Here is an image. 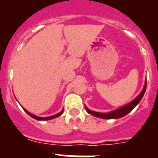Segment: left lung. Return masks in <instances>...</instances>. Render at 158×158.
I'll return each instance as SVG.
<instances>
[{
  "label": "left lung",
  "instance_id": "left-lung-1",
  "mask_svg": "<svg viewBox=\"0 0 158 158\" xmlns=\"http://www.w3.org/2000/svg\"><path fill=\"white\" fill-rule=\"evenodd\" d=\"M147 87V81H145V83H144L143 89L142 90L141 93L139 94V96H137L136 98L134 99V101H131L130 103H129L128 105L123 106V107H120V108L117 109L115 110H113L110 112V113H100V112H96V111L90 110L89 109L85 106V110L87 111L88 113L92 114V115L96 116V117H98V118H108V119H110V118H121V117H123L125 116L126 114L130 112V111L133 110V109L135 107V106L138 105V104L140 102V101L143 98L144 93H145V90H146Z\"/></svg>",
  "mask_w": 158,
  "mask_h": 158
}]
</instances>
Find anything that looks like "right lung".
<instances>
[{
	"instance_id": "obj_1",
	"label": "right lung",
	"mask_w": 158,
	"mask_h": 158,
	"mask_svg": "<svg viewBox=\"0 0 158 158\" xmlns=\"http://www.w3.org/2000/svg\"><path fill=\"white\" fill-rule=\"evenodd\" d=\"M24 111H25V112H26V113L28 114H29V116H31L32 118H35V119H37V120H49V119L54 118H56V117H58V116H60V115H61V114H62V113H63V110H62L61 111L60 113L57 114H54V115L49 116V117H38V116L35 115V114H33L28 112V111H27L26 110H25V109H24Z\"/></svg>"
}]
</instances>
